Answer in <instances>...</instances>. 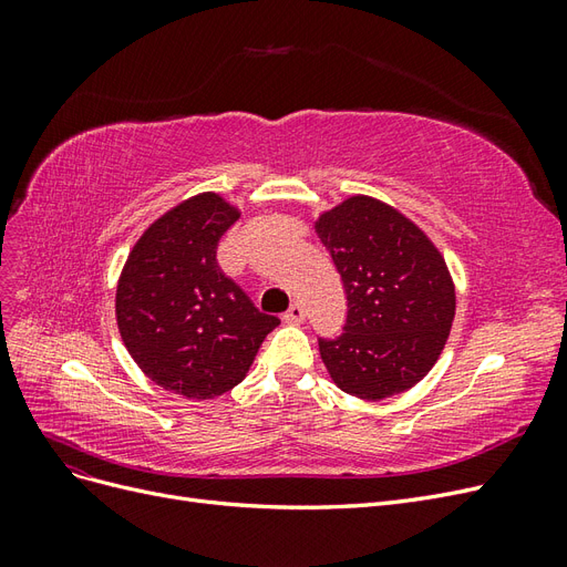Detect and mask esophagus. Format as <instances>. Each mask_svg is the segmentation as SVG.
<instances>
[{"mask_svg":"<svg viewBox=\"0 0 567 567\" xmlns=\"http://www.w3.org/2000/svg\"><path fill=\"white\" fill-rule=\"evenodd\" d=\"M286 323H302L305 321V307L300 302H293L288 307V312L284 315Z\"/></svg>","mask_w":567,"mask_h":567,"instance_id":"obj_1","label":"esophagus"}]
</instances>
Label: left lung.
<instances>
[{
    "instance_id": "8db88e82",
    "label": "left lung",
    "mask_w": 567,
    "mask_h": 567,
    "mask_svg": "<svg viewBox=\"0 0 567 567\" xmlns=\"http://www.w3.org/2000/svg\"><path fill=\"white\" fill-rule=\"evenodd\" d=\"M315 231L348 293L346 333L319 340L331 381L369 402L411 390L435 367L456 312L442 252L416 221L364 194L323 210Z\"/></svg>"
}]
</instances>
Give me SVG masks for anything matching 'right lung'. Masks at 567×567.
Wrapping results in <instances>:
<instances>
[{"instance_id": "obj_1", "label": "right lung", "mask_w": 567, "mask_h": 567, "mask_svg": "<svg viewBox=\"0 0 567 567\" xmlns=\"http://www.w3.org/2000/svg\"><path fill=\"white\" fill-rule=\"evenodd\" d=\"M241 217L221 194L177 203L136 238L115 288V319L148 381L213 400L246 379L267 333L281 323L217 267V244Z\"/></svg>"}]
</instances>
